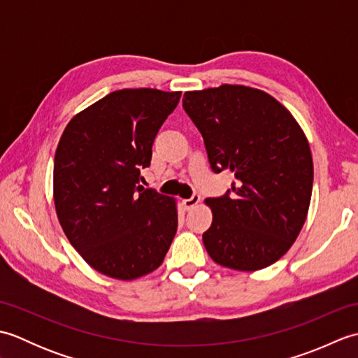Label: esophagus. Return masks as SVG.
<instances>
[{
  "label": "esophagus",
  "instance_id": "obj_1",
  "mask_svg": "<svg viewBox=\"0 0 358 358\" xmlns=\"http://www.w3.org/2000/svg\"><path fill=\"white\" fill-rule=\"evenodd\" d=\"M181 203H183V208H185L186 210L192 209V208L196 206V204L200 203V195H199V194H194V195L191 196V199H185Z\"/></svg>",
  "mask_w": 358,
  "mask_h": 358
}]
</instances>
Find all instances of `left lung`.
Returning <instances> with one entry per match:
<instances>
[{
    "instance_id": "left-lung-1",
    "label": "left lung",
    "mask_w": 358,
    "mask_h": 358,
    "mask_svg": "<svg viewBox=\"0 0 358 358\" xmlns=\"http://www.w3.org/2000/svg\"><path fill=\"white\" fill-rule=\"evenodd\" d=\"M183 108L203 136L210 169L237 178L223 196L206 199L214 218L204 248L224 268H268L306 222L314 164L305 132L275 98L248 86L186 92Z\"/></svg>"
}]
</instances>
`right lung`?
Segmentation results:
<instances>
[{"label": "right lung", "mask_w": 358, "mask_h": 358, "mask_svg": "<svg viewBox=\"0 0 358 358\" xmlns=\"http://www.w3.org/2000/svg\"><path fill=\"white\" fill-rule=\"evenodd\" d=\"M181 92L121 89L77 113L59 138L53 201L85 262L117 280L159 268L177 232L173 199L140 186L152 144Z\"/></svg>", "instance_id": "add662e5"}]
</instances>
